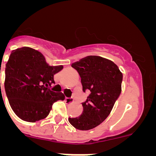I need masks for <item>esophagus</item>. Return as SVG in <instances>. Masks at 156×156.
I'll use <instances>...</instances> for the list:
<instances>
[{"mask_svg": "<svg viewBox=\"0 0 156 156\" xmlns=\"http://www.w3.org/2000/svg\"><path fill=\"white\" fill-rule=\"evenodd\" d=\"M73 101H74V99H73V97H72V98H66V101L68 103V104L73 103Z\"/></svg>", "mask_w": 156, "mask_h": 156, "instance_id": "1", "label": "esophagus"}]
</instances>
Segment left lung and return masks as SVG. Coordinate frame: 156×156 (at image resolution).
<instances>
[{"label": "left lung", "mask_w": 156, "mask_h": 156, "mask_svg": "<svg viewBox=\"0 0 156 156\" xmlns=\"http://www.w3.org/2000/svg\"><path fill=\"white\" fill-rule=\"evenodd\" d=\"M81 78L83 92L89 96L82 103L83 113L69 118L76 129L88 130L101 124L108 116L121 93L122 74L118 66L99 56H87L72 64Z\"/></svg>", "instance_id": "obj_1"}]
</instances>
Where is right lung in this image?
I'll return each mask as SVG.
<instances>
[{
  "instance_id": "add662e5",
  "label": "right lung",
  "mask_w": 156,
  "mask_h": 156,
  "mask_svg": "<svg viewBox=\"0 0 156 156\" xmlns=\"http://www.w3.org/2000/svg\"><path fill=\"white\" fill-rule=\"evenodd\" d=\"M62 69V66H49L44 56L33 48L12 52L5 67V89L18 117L27 122L39 121L48 116L54 102L64 100L62 93L50 90L54 75Z\"/></svg>"
}]
</instances>
